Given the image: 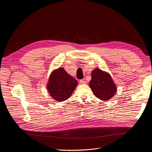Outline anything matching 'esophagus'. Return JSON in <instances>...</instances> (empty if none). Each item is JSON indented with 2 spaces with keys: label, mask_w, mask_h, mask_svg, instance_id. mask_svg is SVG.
I'll return each mask as SVG.
<instances>
[{
  "label": "esophagus",
  "mask_w": 152,
  "mask_h": 152,
  "mask_svg": "<svg viewBox=\"0 0 152 152\" xmlns=\"http://www.w3.org/2000/svg\"><path fill=\"white\" fill-rule=\"evenodd\" d=\"M80 83L82 84V85H83V84H86V82L84 80H80Z\"/></svg>",
  "instance_id": "obj_1"
}]
</instances>
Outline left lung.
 <instances>
[{
	"label": "left lung",
	"mask_w": 152,
	"mask_h": 152,
	"mask_svg": "<svg viewBox=\"0 0 152 152\" xmlns=\"http://www.w3.org/2000/svg\"><path fill=\"white\" fill-rule=\"evenodd\" d=\"M90 86L94 96L104 101L110 99L117 92V86L110 75L98 68L92 71Z\"/></svg>",
	"instance_id": "8db88e82"
}]
</instances>
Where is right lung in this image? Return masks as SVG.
<instances>
[{"mask_svg": "<svg viewBox=\"0 0 152 152\" xmlns=\"http://www.w3.org/2000/svg\"><path fill=\"white\" fill-rule=\"evenodd\" d=\"M78 85L77 80L70 76L64 68L53 70L50 75L47 90L56 101L62 102L71 96Z\"/></svg>", "mask_w": 152, "mask_h": 152, "instance_id": "right-lung-1", "label": "right lung"}]
</instances>
